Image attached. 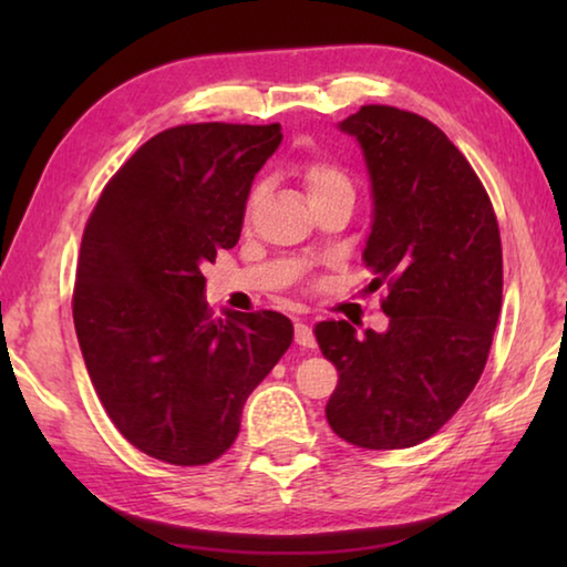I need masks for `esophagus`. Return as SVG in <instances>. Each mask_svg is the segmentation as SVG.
<instances>
[{
	"mask_svg": "<svg viewBox=\"0 0 567 567\" xmlns=\"http://www.w3.org/2000/svg\"><path fill=\"white\" fill-rule=\"evenodd\" d=\"M295 342L300 344V348H315V332L310 324H305V322L295 324Z\"/></svg>",
	"mask_w": 567,
	"mask_h": 567,
	"instance_id": "obj_1",
	"label": "esophagus"
}]
</instances>
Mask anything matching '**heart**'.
Here are the masks:
<instances>
[{"label": "heart", "mask_w": 567, "mask_h": 567, "mask_svg": "<svg viewBox=\"0 0 567 567\" xmlns=\"http://www.w3.org/2000/svg\"><path fill=\"white\" fill-rule=\"evenodd\" d=\"M300 179H302L307 199H310V203H315V199H320V197L334 195V192H352L350 177L344 175V169L324 157H312V159L302 162ZM257 197H260V189L255 187L252 195H249V205H247L249 209H252V205L257 203Z\"/></svg>", "instance_id": "heart-1"}]
</instances>
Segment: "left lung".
I'll return each instance as SVG.
<instances>
[{
	"mask_svg": "<svg viewBox=\"0 0 567 567\" xmlns=\"http://www.w3.org/2000/svg\"><path fill=\"white\" fill-rule=\"evenodd\" d=\"M370 175L362 262L388 285L385 332L315 328L340 372L330 427L368 450L412 447L455 415L483 375L503 305L501 229L483 182L420 114L368 104L342 120Z\"/></svg>",
	"mask_w": 567,
	"mask_h": 567,
	"instance_id": "8db88e82",
	"label": "left lung"
}]
</instances>
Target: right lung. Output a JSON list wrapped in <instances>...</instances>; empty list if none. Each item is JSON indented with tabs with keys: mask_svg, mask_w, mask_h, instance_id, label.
<instances>
[{
	"mask_svg": "<svg viewBox=\"0 0 567 567\" xmlns=\"http://www.w3.org/2000/svg\"><path fill=\"white\" fill-rule=\"evenodd\" d=\"M280 124H179L117 169L84 227L74 330L97 398L130 443L207 465L239 433L245 400L280 362V312L213 320L203 265L237 245L249 187Z\"/></svg>",
	"mask_w": 567,
	"mask_h": 567,
	"instance_id": "right-lung-1",
	"label": "right lung"
}]
</instances>
